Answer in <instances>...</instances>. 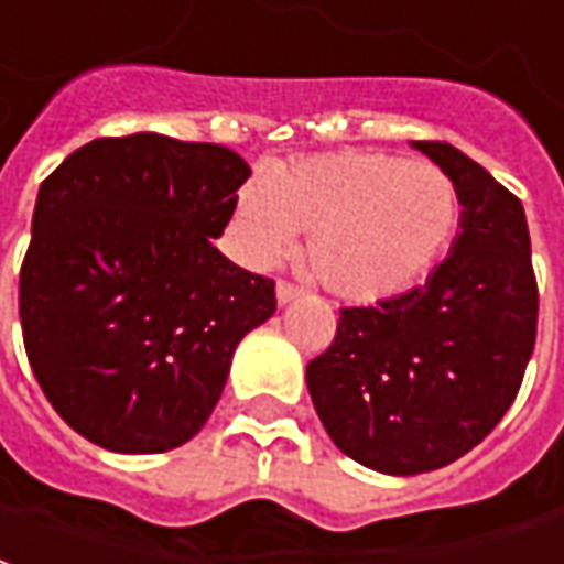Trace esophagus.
<instances>
[{
	"label": "esophagus",
	"instance_id": "34e87169",
	"mask_svg": "<svg viewBox=\"0 0 564 564\" xmlns=\"http://www.w3.org/2000/svg\"><path fill=\"white\" fill-rule=\"evenodd\" d=\"M297 294H301V289L294 282H289V279H279L275 282V301L279 303H291Z\"/></svg>",
	"mask_w": 564,
	"mask_h": 564
}]
</instances>
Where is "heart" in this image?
Here are the masks:
<instances>
[{
  "mask_svg": "<svg viewBox=\"0 0 564 564\" xmlns=\"http://www.w3.org/2000/svg\"><path fill=\"white\" fill-rule=\"evenodd\" d=\"M458 191L434 163L386 151H334L275 170L242 191L239 242L251 261L310 239L318 282L339 297L377 303L413 289L458 227Z\"/></svg>",
  "mask_w": 564,
  "mask_h": 564,
  "instance_id": "b5f03b06",
  "label": "heart"
}]
</instances>
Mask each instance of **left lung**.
Masks as SVG:
<instances>
[{"label": "left lung", "mask_w": 564, "mask_h": 564, "mask_svg": "<svg viewBox=\"0 0 564 564\" xmlns=\"http://www.w3.org/2000/svg\"><path fill=\"white\" fill-rule=\"evenodd\" d=\"M462 203L453 251L425 285L343 306L306 365L315 413L343 453L413 477L470 453L517 398L538 337V279L519 197L449 142H413Z\"/></svg>", "instance_id": "obj_1"}]
</instances>
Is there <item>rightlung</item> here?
Here are the masks:
<instances>
[{"mask_svg":"<svg viewBox=\"0 0 564 564\" xmlns=\"http://www.w3.org/2000/svg\"><path fill=\"white\" fill-rule=\"evenodd\" d=\"M249 175L225 145L133 133L87 142L39 187L23 346L51 406L90 443L139 455L191 441L237 343L273 315V279L212 246Z\"/></svg>","mask_w":564,"mask_h":564,"instance_id":"obj_1","label":"right lung"}]
</instances>
